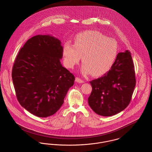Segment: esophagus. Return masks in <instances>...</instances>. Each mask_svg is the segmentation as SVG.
<instances>
[{
    "instance_id": "34e87169",
    "label": "esophagus",
    "mask_w": 152,
    "mask_h": 152,
    "mask_svg": "<svg viewBox=\"0 0 152 152\" xmlns=\"http://www.w3.org/2000/svg\"><path fill=\"white\" fill-rule=\"evenodd\" d=\"M75 81H76V82H77L78 83H84V81L83 80L80 79L79 77H76V79H75Z\"/></svg>"
}]
</instances>
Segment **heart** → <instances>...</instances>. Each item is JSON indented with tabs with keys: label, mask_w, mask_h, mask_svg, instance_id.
I'll use <instances>...</instances> for the list:
<instances>
[{
	"label": "heart",
	"mask_w": 152,
	"mask_h": 152,
	"mask_svg": "<svg viewBox=\"0 0 152 152\" xmlns=\"http://www.w3.org/2000/svg\"><path fill=\"white\" fill-rule=\"evenodd\" d=\"M118 53L116 40L97 31L89 30L78 34L73 45L64 44L63 56L66 66L72 68L82 57L81 72L94 76L108 72L114 65Z\"/></svg>",
	"instance_id": "1"
}]
</instances>
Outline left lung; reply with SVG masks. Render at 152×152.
I'll return each instance as SVG.
<instances>
[{"label":"left lung","instance_id":"left-lung-1","mask_svg":"<svg viewBox=\"0 0 152 152\" xmlns=\"http://www.w3.org/2000/svg\"><path fill=\"white\" fill-rule=\"evenodd\" d=\"M92 91L88 104L96 113L115 115L129 105L134 87V67L130 52L118 53L116 61L102 77L90 81Z\"/></svg>","mask_w":152,"mask_h":152}]
</instances>
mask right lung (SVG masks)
I'll return each instance as SVG.
<instances>
[{
    "label": "right lung",
    "instance_id": "1",
    "mask_svg": "<svg viewBox=\"0 0 152 152\" xmlns=\"http://www.w3.org/2000/svg\"><path fill=\"white\" fill-rule=\"evenodd\" d=\"M61 43L49 35L34 36L20 49L12 67L18 100L24 108L39 117L54 115L74 84L75 76L60 63Z\"/></svg>",
    "mask_w": 152,
    "mask_h": 152
}]
</instances>
